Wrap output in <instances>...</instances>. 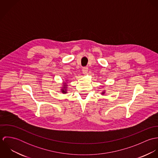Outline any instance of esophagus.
Instances as JSON below:
<instances>
[{
	"mask_svg": "<svg viewBox=\"0 0 158 158\" xmlns=\"http://www.w3.org/2000/svg\"><path fill=\"white\" fill-rule=\"evenodd\" d=\"M88 67H85V68L82 69V72L83 73H88Z\"/></svg>",
	"mask_w": 158,
	"mask_h": 158,
	"instance_id": "1",
	"label": "esophagus"
}]
</instances>
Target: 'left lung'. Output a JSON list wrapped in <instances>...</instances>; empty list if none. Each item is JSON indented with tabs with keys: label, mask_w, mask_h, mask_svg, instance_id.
<instances>
[{
	"label": "left lung",
	"mask_w": 158,
	"mask_h": 158,
	"mask_svg": "<svg viewBox=\"0 0 158 158\" xmlns=\"http://www.w3.org/2000/svg\"><path fill=\"white\" fill-rule=\"evenodd\" d=\"M105 93V90H104L103 92H102V94H103V95Z\"/></svg>",
	"instance_id": "1"
}]
</instances>
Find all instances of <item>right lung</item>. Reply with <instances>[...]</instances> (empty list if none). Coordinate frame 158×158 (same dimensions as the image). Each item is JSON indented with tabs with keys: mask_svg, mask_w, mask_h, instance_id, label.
Here are the masks:
<instances>
[{
	"mask_svg": "<svg viewBox=\"0 0 158 158\" xmlns=\"http://www.w3.org/2000/svg\"><path fill=\"white\" fill-rule=\"evenodd\" d=\"M63 88L61 89V91L63 93V94H66L67 93V85L66 83H63Z\"/></svg>",
	"mask_w": 158,
	"mask_h": 158,
	"instance_id": "1",
	"label": "right lung"
}]
</instances>
